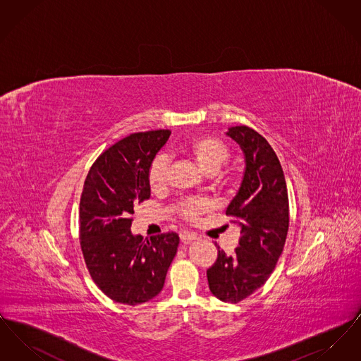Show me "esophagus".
Wrapping results in <instances>:
<instances>
[{"label": "esophagus", "instance_id": "1", "mask_svg": "<svg viewBox=\"0 0 361 361\" xmlns=\"http://www.w3.org/2000/svg\"><path fill=\"white\" fill-rule=\"evenodd\" d=\"M180 240L183 243H190L192 240H197V235L195 234V233H188V231H183L181 234H180Z\"/></svg>", "mask_w": 361, "mask_h": 361}]
</instances>
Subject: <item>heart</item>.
I'll return each mask as SVG.
<instances>
[{"label": "heart", "instance_id": "heart-1", "mask_svg": "<svg viewBox=\"0 0 361 361\" xmlns=\"http://www.w3.org/2000/svg\"><path fill=\"white\" fill-rule=\"evenodd\" d=\"M185 154L206 174H214L218 184L230 185L233 177L230 173H219V169L230 158V149L222 140L209 135L193 137L184 147ZM171 159L168 154L161 153L152 161L147 172L149 185L153 190L165 188L169 178ZM209 208L204 200H187L178 206V212L185 219H196Z\"/></svg>", "mask_w": 361, "mask_h": 361}]
</instances>
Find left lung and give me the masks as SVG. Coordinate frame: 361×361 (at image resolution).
I'll return each instance as SVG.
<instances>
[{"label":"left lung","instance_id":"8db88e82","mask_svg":"<svg viewBox=\"0 0 361 361\" xmlns=\"http://www.w3.org/2000/svg\"><path fill=\"white\" fill-rule=\"evenodd\" d=\"M240 145L245 172L235 197L226 209L240 226V246L207 269L209 291L222 302L238 303L257 291L274 272L290 224L288 193L280 161L267 139L247 126L226 133Z\"/></svg>","mask_w":361,"mask_h":361}]
</instances>
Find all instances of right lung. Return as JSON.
Listing matches in <instances>:
<instances>
[{
  "mask_svg": "<svg viewBox=\"0 0 361 361\" xmlns=\"http://www.w3.org/2000/svg\"><path fill=\"white\" fill-rule=\"evenodd\" d=\"M169 130L131 134L92 165L80 202V242L93 281L112 300L137 306L157 296L180 238L131 233L134 206L150 197L147 172Z\"/></svg>",
  "mask_w": 361,
  "mask_h": 361,
  "instance_id": "obj_1",
  "label": "right lung"
}]
</instances>
